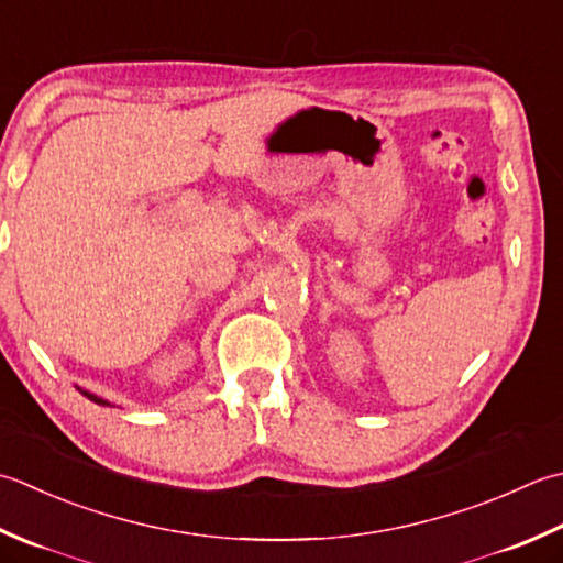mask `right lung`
<instances>
[{"mask_svg":"<svg viewBox=\"0 0 563 563\" xmlns=\"http://www.w3.org/2000/svg\"><path fill=\"white\" fill-rule=\"evenodd\" d=\"M77 390H80V393L85 395V398H87V400H92V402H97V405H104V407L109 405V407H114V405H112V402H109V400H104V398H99V395H95V393H90V390H85V388H80V385H77Z\"/></svg>","mask_w":563,"mask_h":563,"instance_id":"add662e5","label":"right lung"}]
</instances>
